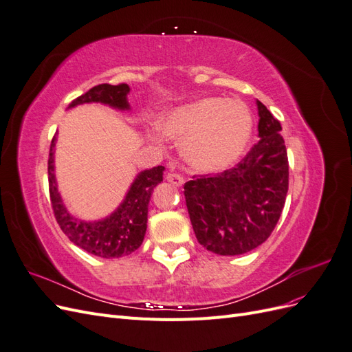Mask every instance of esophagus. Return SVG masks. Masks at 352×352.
Segmentation results:
<instances>
[{"instance_id":"1","label":"esophagus","mask_w":352,"mask_h":352,"mask_svg":"<svg viewBox=\"0 0 352 352\" xmlns=\"http://www.w3.org/2000/svg\"><path fill=\"white\" fill-rule=\"evenodd\" d=\"M166 179H167V182H170L173 186H182L185 184V179L177 173H167Z\"/></svg>"}]
</instances>
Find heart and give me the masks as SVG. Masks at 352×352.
Segmentation results:
<instances>
[{"mask_svg": "<svg viewBox=\"0 0 352 352\" xmlns=\"http://www.w3.org/2000/svg\"><path fill=\"white\" fill-rule=\"evenodd\" d=\"M157 129L182 141L180 153L197 172L217 173L238 162L252 133V114L236 98L202 97L157 117Z\"/></svg>", "mask_w": 352, "mask_h": 352, "instance_id": "obj_1", "label": "heart"}]
</instances>
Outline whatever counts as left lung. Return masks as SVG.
I'll return each mask as SVG.
<instances>
[{
  "mask_svg": "<svg viewBox=\"0 0 352 352\" xmlns=\"http://www.w3.org/2000/svg\"><path fill=\"white\" fill-rule=\"evenodd\" d=\"M258 142L236 167L185 184L195 236L219 255H241L267 239L285 206L289 164L282 126L257 101Z\"/></svg>",
  "mask_w": 352,
  "mask_h": 352,
  "instance_id": "1",
  "label": "left lung"
}]
</instances>
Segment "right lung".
Returning a JSON list of instances; mask_svg holds the SVG:
<instances>
[{
  "instance_id": "obj_1",
  "label": "right lung",
  "mask_w": 352,
  "mask_h": 352,
  "mask_svg": "<svg viewBox=\"0 0 352 352\" xmlns=\"http://www.w3.org/2000/svg\"><path fill=\"white\" fill-rule=\"evenodd\" d=\"M131 88L126 83H102L91 88L87 94L72 101L69 109L80 104L100 102L120 111H129L127 94ZM57 135L52 138L48 158V184L51 206L56 220L65 235L79 248L101 258H119L129 255L141 247L146 232L148 204L154 188L163 182V166L138 173L132 185L127 189L124 199L111 214L101 220L85 221L72 216L57 188L54 153Z\"/></svg>"
}]
</instances>
